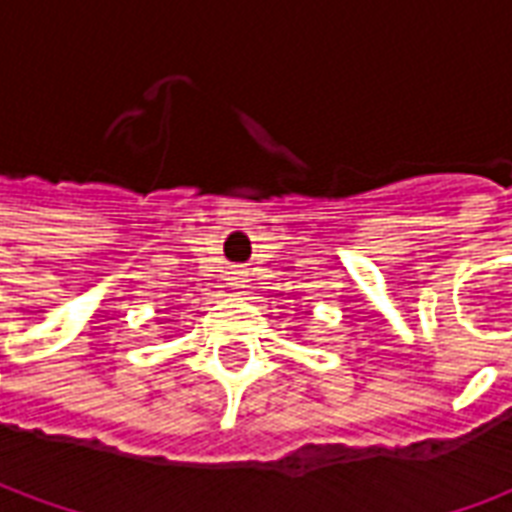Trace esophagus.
I'll list each match as a JSON object with an SVG mask.
<instances>
[{"label":"esophagus","mask_w":512,"mask_h":512,"mask_svg":"<svg viewBox=\"0 0 512 512\" xmlns=\"http://www.w3.org/2000/svg\"><path fill=\"white\" fill-rule=\"evenodd\" d=\"M227 285H230L233 290L246 288V274H244V271H230V274H227Z\"/></svg>","instance_id":"obj_1"}]
</instances>
